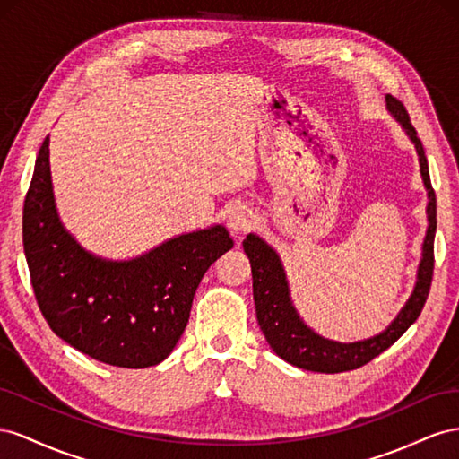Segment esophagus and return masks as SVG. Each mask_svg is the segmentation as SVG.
Here are the masks:
<instances>
[{
    "instance_id": "1",
    "label": "esophagus",
    "mask_w": 459,
    "mask_h": 459,
    "mask_svg": "<svg viewBox=\"0 0 459 459\" xmlns=\"http://www.w3.org/2000/svg\"><path fill=\"white\" fill-rule=\"evenodd\" d=\"M255 215L250 205L246 204H234L227 212V225L232 234H242L244 230L254 225Z\"/></svg>"
}]
</instances>
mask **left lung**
Wrapping results in <instances>:
<instances>
[{
    "label": "left lung",
    "instance_id": "left-lung-1",
    "mask_svg": "<svg viewBox=\"0 0 459 459\" xmlns=\"http://www.w3.org/2000/svg\"><path fill=\"white\" fill-rule=\"evenodd\" d=\"M386 108L402 125L408 138L413 142L415 152L419 155V167H421V177L429 195V227L423 240V257L417 269V282L413 286V292L396 316V319L381 334L358 340V342H336V340L319 336L298 316L279 254L264 238H259L257 234H247L246 240L242 242L244 252L250 257L252 264L254 302L261 331H264L273 351L299 369L316 373H342L361 368V365L369 363L378 353H383L386 348L394 344L415 323V319L421 316V309L427 302L435 269L437 195L433 186H430L423 143L417 138L415 128L410 123L408 111L402 106V101L392 98L390 94L386 96Z\"/></svg>",
    "mask_w": 459,
    "mask_h": 459
}]
</instances>
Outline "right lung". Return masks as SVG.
Instances as JSON below:
<instances>
[{
  "instance_id": "right-lung-1",
  "label": "right lung",
  "mask_w": 459,
  "mask_h": 459,
  "mask_svg": "<svg viewBox=\"0 0 459 459\" xmlns=\"http://www.w3.org/2000/svg\"><path fill=\"white\" fill-rule=\"evenodd\" d=\"M222 225L163 242L134 259L90 254L65 229L49 173V136L24 198L22 246L36 302L59 338L115 368L143 369L177 346L205 271L232 247Z\"/></svg>"
}]
</instances>
